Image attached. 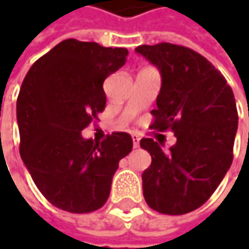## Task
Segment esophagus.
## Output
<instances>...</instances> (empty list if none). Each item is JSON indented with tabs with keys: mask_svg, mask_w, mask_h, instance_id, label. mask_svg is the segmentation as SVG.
Masks as SVG:
<instances>
[{
	"mask_svg": "<svg viewBox=\"0 0 249 249\" xmlns=\"http://www.w3.org/2000/svg\"><path fill=\"white\" fill-rule=\"evenodd\" d=\"M139 145H140L139 136H133V147H134V148H139Z\"/></svg>",
	"mask_w": 249,
	"mask_h": 249,
	"instance_id": "obj_1",
	"label": "esophagus"
}]
</instances>
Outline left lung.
Segmentation results:
<instances>
[{"instance_id":"1","label":"left lung","mask_w":249,"mask_h":249,"mask_svg":"<svg viewBox=\"0 0 249 249\" xmlns=\"http://www.w3.org/2000/svg\"><path fill=\"white\" fill-rule=\"evenodd\" d=\"M136 53L162 77L149 129L172 130L177 139L167 152L152 139L140 141L152 158L142 173L144 198L159 213L184 215L205 204L231 166L234 94L223 74L191 48L160 43L140 45Z\"/></svg>"}]
</instances>
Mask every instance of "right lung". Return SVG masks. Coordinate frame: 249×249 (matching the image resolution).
Segmentation results:
<instances>
[{"label": "right lung", "instance_id": "obj_1", "mask_svg": "<svg viewBox=\"0 0 249 249\" xmlns=\"http://www.w3.org/2000/svg\"><path fill=\"white\" fill-rule=\"evenodd\" d=\"M126 48L63 40L37 59L16 102L20 157L37 188L53 206L89 213L108 199L131 136L108 134L101 142L82 130L105 109V79L126 63Z\"/></svg>", "mask_w": 249, "mask_h": 249}]
</instances>
